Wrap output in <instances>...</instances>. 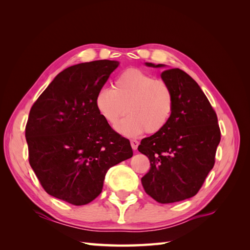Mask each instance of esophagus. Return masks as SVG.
Masks as SVG:
<instances>
[{"label": "esophagus", "instance_id": "obj_1", "mask_svg": "<svg viewBox=\"0 0 250 250\" xmlns=\"http://www.w3.org/2000/svg\"><path fill=\"white\" fill-rule=\"evenodd\" d=\"M130 144H131V147L133 150H137L138 149V146H139V142L137 140H131L130 141Z\"/></svg>", "mask_w": 250, "mask_h": 250}]
</instances>
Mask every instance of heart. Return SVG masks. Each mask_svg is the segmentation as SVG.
<instances>
[{
  "mask_svg": "<svg viewBox=\"0 0 250 250\" xmlns=\"http://www.w3.org/2000/svg\"><path fill=\"white\" fill-rule=\"evenodd\" d=\"M126 137L144 131L156 133L168 124L174 108V95L169 83L150 73L130 67L118 75L112 88H102L96 96V108L110 126L118 124Z\"/></svg>",
  "mask_w": 250,
  "mask_h": 250,
  "instance_id": "1",
  "label": "heart"
}]
</instances>
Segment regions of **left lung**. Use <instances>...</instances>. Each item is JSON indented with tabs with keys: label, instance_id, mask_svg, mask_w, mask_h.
I'll list each match as a JSON object with an SVG mask.
<instances>
[{
	"label": "left lung",
	"instance_id": "1",
	"mask_svg": "<svg viewBox=\"0 0 250 250\" xmlns=\"http://www.w3.org/2000/svg\"><path fill=\"white\" fill-rule=\"evenodd\" d=\"M162 78L173 90V112L165 128L143 139L138 150L151 166L142 177L144 190L157 202L172 203L198 193L215 165L221 131L216 111L190 75L170 69Z\"/></svg>",
	"mask_w": 250,
	"mask_h": 250
}]
</instances>
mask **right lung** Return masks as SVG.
<instances>
[{
	"label": "right lung",
	"instance_id": "1",
	"mask_svg": "<svg viewBox=\"0 0 250 250\" xmlns=\"http://www.w3.org/2000/svg\"><path fill=\"white\" fill-rule=\"evenodd\" d=\"M119 65L96 60L60 72L30 109L29 163L43 190L73 206L100 195L107 170L133 154L130 142L96 108V96Z\"/></svg>",
	"mask_w": 250,
	"mask_h": 250
}]
</instances>
